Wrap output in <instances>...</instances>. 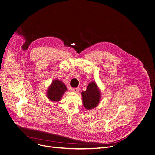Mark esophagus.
I'll return each instance as SVG.
<instances>
[{
	"instance_id": "esophagus-1",
	"label": "esophagus",
	"mask_w": 155,
	"mask_h": 155,
	"mask_svg": "<svg viewBox=\"0 0 155 155\" xmlns=\"http://www.w3.org/2000/svg\"><path fill=\"white\" fill-rule=\"evenodd\" d=\"M71 90H72V91H74V92L77 93L79 92L80 89L78 87H77V88H72V89H71Z\"/></svg>"
}]
</instances>
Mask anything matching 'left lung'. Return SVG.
<instances>
[{
	"label": "left lung",
	"instance_id": "left-lung-1",
	"mask_svg": "<svg viewBox=\"0 0 155 155\" xmlns=\"http://www.w3.org/2000/svg\"><path fill=\"white\" fill-rule=\"evenodd\" d=\"M81 96L84 107L89 110L98 105L101 99V91L96 83L93 81L88 84L86 90L81 93Z\"/></svg>",
	"mask_w": 155,
	"mask_h": 155
}]
</instances>
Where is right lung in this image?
Here are the masks:
<instances>
[{
  "mask_svg": "<svg viewBox=\"0 0 155 155\" xmlns=\"http://www.w3.org/2000/svg\"><path fill=\"white\" fill-rule=\"evenodd\" d=\"M67 91L65 85L59 80H54L48 88L47 92V97L51 101H59L64 93Z\"/></svg>",
  "mask_w": 155,
  "mask_h": 155,
  "instance_id": "obj_1",
  "label": "right lung"
}]
</instances>
